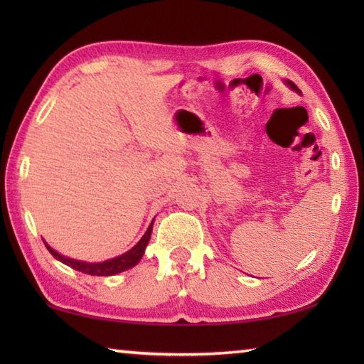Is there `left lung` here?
<instances>
[{
  "mask_svg": "<svg viewBox=\"0 0 364 364\" xmlns=\"http://www.w3.org/2000/svg\"><path fill=\"white\" fill-rule=\"evenodd\" d=\"M284 84H286V86H288V87H291V89H292L294 92H297V94H301V92L299 90V87H297V86H296V84H294L292 81H289V80H286V81H284Z\"/></svg>",
  "mask_w": 364,
  "mask_h": 364,
  "instance_id": "1",
  "label": "left lung"
}]
</instances>
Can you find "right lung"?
Listing matches in <instances>:
<instances>
[{
	"instance_id": "1",
	"label": "right lung",
	"mask_w": 364,
	"mask_h": 364,
	"mask_svg": "<svg viewBox=\"0 0 364 364\" xmlns=\"http://www.w3.org/2000/svg\"><path fill=\"white\" fill-rule=\"evenodd\" d=\"M154 222V219H153ZM153 222L150 223V227L146 228L145 235L141 237V241H139L133 249L128 250L127 253L120 255V257H115L111 258L107 261H102V262H87V261H80V259H73V258H68L64 257V255L58 253L56 250H53L51 247L46 244L45 241V247L48 249V252L53 255L54 258L58 261L64 262L68 267H72L75 270H80L82 274H87V275H98V277H109V275H115V274H120L123 270H128L131 267H134L139 261L142 259L144 257V252H145V247L150 241V236H151V230H153Z\"/></svg>"
}]
</instances>
